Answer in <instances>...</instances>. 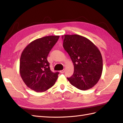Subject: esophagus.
Here are the masks:
<instances>
[{
    "label": "esophagus",
    "instance_id": "esophagus-1",
    "mask_svg": "<svg viewBox=\"0 0 123 123\" xmlns=\"http://www.w3.org/2000/svg\"><path fill=\"white\" fill-rule=\"evenodd\" d=\"M64 71H65L64 70H61V71H60V73H61V74H64Z\"/></svg>",
    "mask_w": 123,
    "mask_h": 123
}]
</instances>
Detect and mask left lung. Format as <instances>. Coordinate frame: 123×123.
Returning a JSON list of instances; mask_svg holds the SVG:
<instances>
[{
    "mask_svg": "<svg viewBox=\"0 0 123 123\" xmlns=\"http://www.w3.org/2000/svg\"><path fill=\"white\" fill-rule=\"evenodd\" d=\"M63 46L74 65V74L67 78L70 83L81 90L93 87L100 79L103 71V58L97 47L81 35L62 36Z\"/></svg>",
    "mask_w": 123,
    "mask_h": 123,
    "instance_id": "left-lung-1",
    "label": "left lung"
}]
</instances>
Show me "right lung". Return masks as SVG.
I'll list each match as a JSON object with an SVG mask.
<instances>
[{
    "mask_svg": "<svg viewBox=\"0 0 123 123\" xmlns=\"http://www.w3.org/2000/svg\"><path fill=\"white\" fill-rule=\"evenodd\" d=\"M60 36H48L32 41L22 52L19 72L23 81L36 92L45 91L53 86L58 72H53L47 57Z\"/></svg>",
    "mask_w": 123,
    "mask_h": 123,
    "instance_id": "obj_1",
    "label": "right lung"
}]
</instances>
